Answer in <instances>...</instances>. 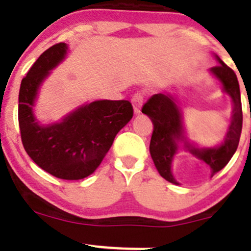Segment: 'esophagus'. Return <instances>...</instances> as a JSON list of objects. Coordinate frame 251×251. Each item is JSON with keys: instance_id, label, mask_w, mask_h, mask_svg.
<instances>
[{"instance_id": "34e87169", "label": "esophagus", "mask_w": 251, "mask_h": 251, "mask_svg": "<svg viewBox=\"0 0 251 251\" xmlns=\"http://www.w3.org/2000/svg\"><path fill=\"white\" fill-rule=\"evenodd\" d=\"M131 101H132L133 111H135V114H140L141 108H142V104H143V93H141V92H136V93L132 96Z\"/></svg>"}]
</instances>
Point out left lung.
I'll return each mask as SVG.
<instances>
[{
  "label": "left lung",
  "mask_w": 251,
  "mask_h": 251,
  "mask_svg": "<svg viewBox=\"0 0 251 251\" xmlns=\"http://www.w3.org/2000/svg\"><path fill=\"white\" fill-rule=\"evenodd\" d=\"M220 65L212 67V74L223 83L225 91L232 97L233 109L232 123L228 128L225 143L217 148H195L185 141L182 136L181 113L175 99L170 94H154L143 105L142 113L150 116L153 124L150 152L159 174L173 184H177L172 175V160L177 150V142L184 140L185 147L200 159L205 160L212 169V175L220 172L228 164L239 145L243 127V110L240 100V89L237 75L230 67L218 58Z\"/></svg>",
  "instance_id": "obj_1"
}]
</instances>
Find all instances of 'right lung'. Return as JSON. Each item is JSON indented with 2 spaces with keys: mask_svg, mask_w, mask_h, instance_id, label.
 <instances>
[{
  "mask_svg": "<svg viewBox=\"0 0 251 251\" xmlns=\"http://www.w3.org/2000/svg\"><path fill=\"white\" fill-rule=\"evenodd\" d=\"M66 50L65 43L49 48L22 79L18 123L24 150L35 164L58 179L79 180L100 165L116 133L132 119L133 108L128 100H98L81 106L61 123L38 125L33 115L38 88Z\"/></svg>",
  "mask_w": 251,
  "mask_h": 251,
  "instance_id": "right-lung-1",
  "label": "right lung"
}]
</instances>
